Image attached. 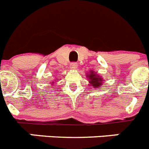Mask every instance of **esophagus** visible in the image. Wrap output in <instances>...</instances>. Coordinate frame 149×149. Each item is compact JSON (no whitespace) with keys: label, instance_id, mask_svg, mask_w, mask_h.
Listing matches in <instances>:
<instances>
[{"label":"esophagus","instance_id":"1","mask_svg":"<svg viewBox=\"0 0 149 149\" xmlns=\"http://www.w3.org/2000/svg\"><path fill=\"white\" fill-rule=\"evenodd\" d=\"M77 67H78V64L76 62H72L70 64V68L71 69H77Z\"/></svg>","mask_w":149,"mask_h":149}]
</instances>
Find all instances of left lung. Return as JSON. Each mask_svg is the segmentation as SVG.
Returning a JSON list of instances; mask_svg holds the SVG:
<instances>
[{"mask_svg":"<svg viewBox=\"0 0 149 149\" xmlns=\"http://www.w3.org/2000/svg\"><path fill=\"white\" fill-rule=\"evenodd\" d=\"M88 79L90 80V85H91V86L94 88L101 86L102 83H103V82H102L103 79L101 78H100L99 76L94 73L93 72H91V73L88 76Z\"/></svg>","mask_w":149,"mask_h":149,"instance_id":"1","label":"left lung"}]
</instances>
